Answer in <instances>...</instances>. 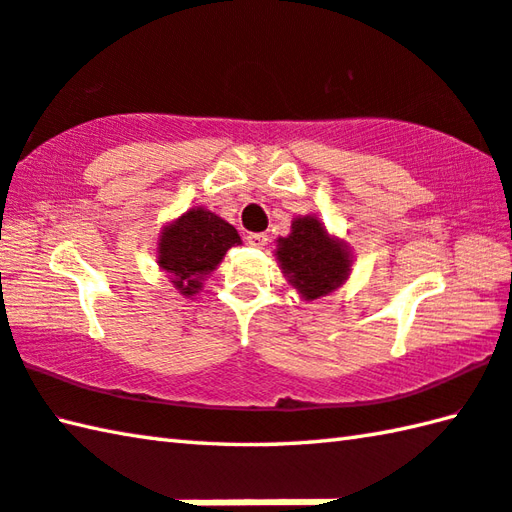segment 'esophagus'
Returning a JSON list of instances; mask_svg holds the SVG:
<instances>
[{
	"label": "esophagus",
	"instance_id": "esophagus-1",
	"mask_svg": "<svg viewBox=\"0 0 512 512\" xmlns=\"http://www.w3.org/2000/svg\"><path fill=\"white\" fill-rule=\"evenodd\" d=\"M247 243L252 247H265L267 245V234H263V231H254V234H247Z\"/></svg>",
	"mask_w": 512,
	"mask_h": 512
}]
</instances>
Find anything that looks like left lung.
I'll list each match as a JSON object with an SVG mask.
<instances>
[{
  "label": "left lung",
  "mask_w": 512,
  "mask_h": 512,
  "mask_svg": "<svg viewBox=\"0 0 512 512\" xmlns=\"http://www.w3.org/2000/svg\"><path fill=\"white\" fill-rule=\"evenodd\" d=\"M276 256L283 272L305 301L330 294L350 274V254L339 240L327 236L316 218L305 216L292 223V234L278 240Z\"/></svg>",
  "instance_id": "obj_1"
}]
</instances>
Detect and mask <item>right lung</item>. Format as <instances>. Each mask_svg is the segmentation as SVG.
I'll return each mask as SVG.
<instances>
[{
  "label": "right lung",
  "mask_w": 512,
  "mask_h": 512,
  "mask_svg": "<svg viewBox=\"0 0 512 512\" xmlns=\"http://www.w3.org/2000/svg\"><path fill=\"white\" fill-rule=\"evenodd\" d=\"M240 245L238 231L207 209H191L165 227L160 238L158 263L173 278L180 294L194 296L202 276L214 272L229 247Z\"/></svg>",
  "instance_id": "right-lung-1"
}]
</instances>
